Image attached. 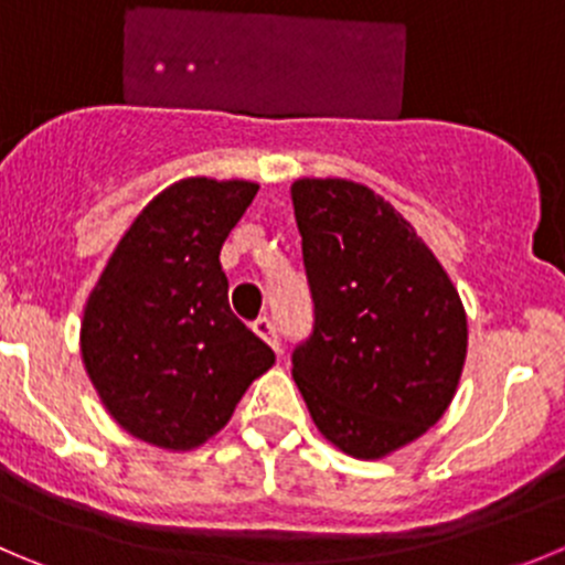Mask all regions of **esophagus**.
<instances>
[{
	"instance_id": "1",
	"label": "esophagus",
	"mask_w": 565,
	"mask_h": 565,
	"mask_svg": "<svg viewBox=\"0 0 565 565\" xmlns=\"http://www.w3.org/2000/svg\"><path fill=\"white\" fill-rule=\"evenodd\" d=\"M254 331H256V337L265 339V342L278 353V328L270 317H259V320L254 322Z\"/></svg>"
}]
</instances>
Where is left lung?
I'll list each match as a JSON object with an SVG mask.
<instances>
[{
    "instance_id": "left-lung-1",
    "label": "left lung",
    "mask_w": 565,
    "mask_h": 565,
    "mask_svg": "<svg viewBox=\"0 0 565 565\" xmlns=\"http://www.w3.org/2000/svg\"><path fill=\"white\" fill-rule=\"evenodd\" d=\"M292 206L315 328L292 377L317 430L361 461L434 428L467 359L458 289L408 221L348 179H298Z\"/></svg>"
}]
</instances>
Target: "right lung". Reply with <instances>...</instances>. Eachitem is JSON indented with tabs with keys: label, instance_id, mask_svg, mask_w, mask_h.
<instances>
[{
	"label": "right lung",
	"instance_id": "right-lung-1",
	"mask_svg": "<svg viewBox=\"0 0 565 565\" xmlns=\"http://www.w3.org/2000/svg\"><path fill=\"white\" fill-rule=\"evenodd\" d=\"M259 193L190 177L135 217L85 303L82 364L126 434L195 450L226 428L276 353L228 309L221 248Z\"/></svg>",
	"mask_w": 565,
	"mask_h": 565
}]
</instances>
